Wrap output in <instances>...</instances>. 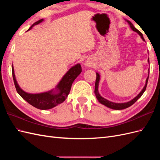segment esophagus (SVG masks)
I'll return each instance as SVG.
<instances>
[{
  "label": "esophagus",
  "instance_id": "34e87169",
  "mask_svg": "<svg viewBox=\"0 0 160 160\" xmlns=\"http://www.w3.org/2000/svg\"><path fill=\"white\" fill-rule=\"evenodd\" d=\"M85 65L87 67H88V66H89V63L88 62H87V61L85 62Z\"/></svg>",
  "mask_w": 160,
  "mask_h": 160
}]
</instances>
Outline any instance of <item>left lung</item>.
<instances>
[{
  "label": "left lung",
  "instance_id": "1",
  "mask_svg": "<svg viewBox=\"0 0 160 160\" xmlns=\"http://www.w3.org/2000/svg\"><path fill=\"white\" fill-rule=\"evenodd\" d=\"M125 21H126L128 22L129 25L130 26V28H132V29L133 31L138 33L139 35V36L141 37V38H142V40L143 41H145V39H144V38L143 37L142 33L140 32L139 31H138L137 28L133 25V24L131 22L129 21H128V20H125ZM148 63L149 64V58H148ZM149 71L148 70V77H147L146 81V84H145V86L143 87V89L141 91H140V93L136 97H135V98H134L133 99H132V100L129 101H128V102H125V103H114V102H112V101H109L108 99H105L104 98H103V97L99 93L98 88H99V81H100V75L99 74V72H96L97 77H96V81H95V96H96V98L98 99V101H99L100 103L103 104L105 106H106V107H108V108H109L110 109H112L122 110V109H126V108L130 107V106L132 105L139 98H141V96L143 95V93H144V91H146L147 84H148V78H149Z\"/></svg>",
  "mask_w": 160,
  "mask_h": 160
}]
</instances>
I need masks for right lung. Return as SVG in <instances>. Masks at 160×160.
Returning <instances> with one entry per match:
<instances>
[{"label": "right lung", "mask_w": 160, "mask_h": 160, "mask_svg": "<svg viewBox=\"0 0 160 160\" xmlns=\"http://www.w3.org/2000/svg\"><path fill=\"white\" fill-rule=\"evenodd\" d=\"M43 21H44V19H41V20L37 21L28 28L27 31L31 30L34 26L42 22ZM81 65L77 63L72 66L66 72L55 89L44 92V93H29L23 91L18 85L15 77V74H14V67L12 65V77L17 93L21 95L23 99H25L33 107L42 110L52 109L63 102L69 93L72 83L81 73Z\"/></svg>", "instance_id": "1"}]
</instances>
